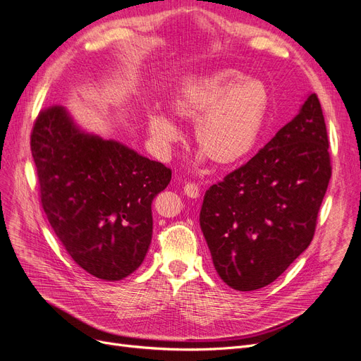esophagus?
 Segmentation results:
<instances>
[{"label":"esophagus","mask_w":361,"mask_h":361,"mask_svg":"<svg viewBox=\"0 0 361 361\" xmlns=\"http://www.w3.org/2000/svg\"><path fill=\"white\" fill-rule=\"evenodd\" d=\"M184 193L188 195L189 197H199V193H201V189L196 183H185L184 184Z\"/></svg>","instance_id":"34e87169"}]
</instances>
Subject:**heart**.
<instances>
[{
  "mask_svg": "<svg viewBox=\"0 0 361 361\" xmlns=\"http://www.w3.org/2000/svg\"><path fill=\"white\" fill-rule=\"evenodd\" d=\"M269 104V90L262 80L220 70L184 78L173 92L171 110L196 122L195 138L202 145L199 157L211 156L221 165H232L255 150ZM147 126L159 154L169 157L173 144L183 138L181 128L159 109L147 113Z\"/></svg>",
  "mask_w": 361,
  "mask_h": 361,
  "instance_id": "1",
  "label": "heart"
}]
</instances>
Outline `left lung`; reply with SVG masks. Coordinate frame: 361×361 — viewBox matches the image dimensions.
Here are the masks:
<instances>
[{"instance_id": "obj_1", "label": "left lung", "mask_w": 361, "mask_h": 361, "mask_svg": "<svg viewBox=\"0 0 361 361\" xmlns=\"http://www.w3.org/2000/svg\"><path fill=\"white\" fill-rule=\"evenodd\" d=\"M327 149L322 105L310 93L255 157L207 190L199 221L229 287L269 286L308 248L331 177Z\"/></svg>"}]
</instances>
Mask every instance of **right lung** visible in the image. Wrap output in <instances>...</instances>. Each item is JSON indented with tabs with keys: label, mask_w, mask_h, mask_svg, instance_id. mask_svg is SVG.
<instances>
[{
	"label": "right lung",
	"mask_w": 361,
	"mask_h": 361,
	"mask_svg": "<svg viewBox=\"0 0 361 361\" xmlns=\"http://www.w3.org/2000/svg\"><path fill=\"white\" fill-rule=\"evenodd\" d=\"M31 152L43 209L73 260L105 281L137 271L152 243V202L171 169L86 132L62 105L39 113Z\"/></svg>",
	"instance_id": "1"
}]
</instances>
